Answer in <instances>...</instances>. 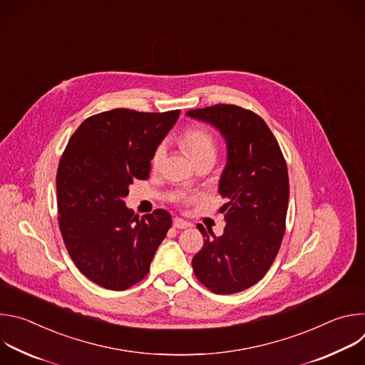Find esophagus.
I'll return each mask as SVG.
<instances>
[{
    "label": "esophagus",
    "mask_w": 365,
    "mask_h": 365,
    "mask_svg": "<svg viewBox=\"0 0 365 365\" xmlns=\"http://www.w3.org/2000/svg\"><path fill=\"white\" fill-rule=\"evenodd\" d=\"M173 227H175L176 230H185V228H189L190 224L186 222V221H183L182 218H173Z\"/></svg>",
    "instance_id": "34e87169"
}]
</instances>
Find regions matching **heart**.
Instances as JSON below:
<instances>
[{"label": "heart", "mask_w": 365, "mask_h": 365, "mask_svg": "<svg viewBox=\"0 0 365 365\" xmlns=\"http://www.w3.org/2000/svg\"><path fill=\"white\" fill-rule=\"evenodd\" d=\"M180 143L183 147L187 150L190 154V158L196 163L200 159L205 158H214L217 154V143L211 133H207L203 128L199 127H192L183 131L180 135ZM166 158V144H159L155 147L153 155H151V166L153 169H159Z\"/></svg>", "instance_id": "heart-1"}]
</instances>
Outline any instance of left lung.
I'll return each instance as SVG.
<instances>
[{
    "label": "left lung",
    "instance_id": "1",
    "mask_svg": "<svg viewBox=\"0 0 365 365\" xmlns=\"http://www.w3.org/2000/svg\"><path fill=\"white\" fill-rule=\"evenodd\" d=\"M187 117L212 124L227 143V165L218 190L227 222L224 234L197 225L205 235L193 257L196 279L218 294L242 292L262 280L279 252L289 205V175L277 140L250 110L218 103Z\"/></svg>",
    "mask_w": 365,
    "mask_h": 365
}]
</instances>
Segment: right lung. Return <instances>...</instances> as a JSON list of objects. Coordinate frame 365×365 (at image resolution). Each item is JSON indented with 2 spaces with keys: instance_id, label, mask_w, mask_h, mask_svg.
Listing matches in <instances>:
<instances>
[{
  "instance_id": "obj_1",
  "label": "right lung",
  "mask_w": 365,
  "mask_h": 365,
  "mask_svg": "<svg viewBox=\"0 0 365 365\" xmlns=\"http://www.w3.org/2000/svg\"><path fill=\"white\" fill-rule=\"evenodd\" d=\"M180 111L117 108L86 118L59 163V228L79 272L93 283L125 290L143 280L172 217L155 210L141 218L125 206L134 180L150 175L151 155Z\"/></svg>"
}]
</instances>
